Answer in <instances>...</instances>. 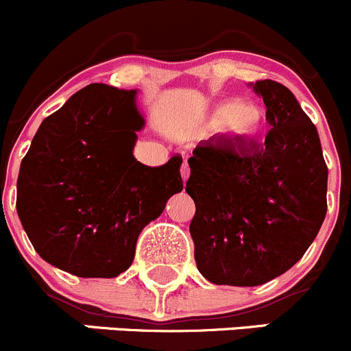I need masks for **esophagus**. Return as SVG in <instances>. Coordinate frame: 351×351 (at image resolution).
Segmentation results:
<instances>
[{
    "label": "esophagus",
    "mask_w": 351,
    "mask_h": 351,
    "mask_svg": "<svg viewBox=\"0 0 351 351\" xmlns=\"http://www.w3.org/2000/svg\"><path fill=\"white\" fill-rule=\"evenodd\" d=\"M180 173H182L183 182H186V178H189V175H190V166H189V162H186V159L183 161L182 168H180Z\"/></svg>",
    "instance_id": "34e87169"
}]
</instances>
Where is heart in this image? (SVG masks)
Segmentation results:
<instances>
[{
    "label": "heart",
    "instance_id": "1",
    "mask_svg": "<svg viewBox=\"0 0 351 351\" xmlns=\"http://www.w3.org/2000/svg\"><path fill=\"white\" fill-rule=\"evenodd\" d=\"M258 120H260V112L253 105L224 101L210 113L207 120V129L212 132L222 129L228 136L239 139L256 129Z\"/></svg>",
    "mask_w": 351,
    "mask_h": 351
}]
</instances>
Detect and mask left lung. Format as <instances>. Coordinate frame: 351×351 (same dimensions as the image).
<instances>
[{
	"mask_svg": "<svg viewBox=\"0 0 351 351\" xmlns=\"http://www.w3.org/2000/svg\"><path fill=\"white\" fill-rule=\"evenodd\" d=\"M254 91L270 123L265 141L212 137L189 159L195 263L215 285L256 287L280 277L304 256L328 210L316 125L284 84L261 80Z\"/></svg>",
	"mask_w": 351,
	"mask_h": 351,
	"instance_id": "obj_1",
	"label": "left lung"
}]
</instances>
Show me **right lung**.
<instances>
[{"label": "right lung", "mask_w": 351, "mask_h": 351, "mask_svg": "<svg viewBox=\"0 0 351 351\" xmlns=\"http://www.w3.org/2000/svg\"><path fill=\"white\" fill-rule=\"evenodd\" d=\"M136 91L93 83L38 127L22 159L16 212L47 263L83 278L132 265L144 226L183 190L182 156L151 168L132 156L144 119Z\"/></svg>", "instance_id": "1"}]
</instances>
